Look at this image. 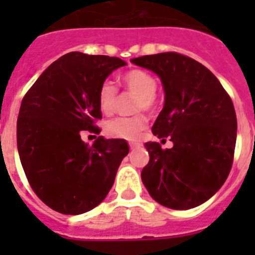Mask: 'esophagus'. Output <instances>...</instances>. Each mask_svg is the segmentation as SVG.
I'll return each instance as SVG.
<instances>
[{
	"label": "esophagus",
	"mask_w": 255,
	"mask_h": 255,
	"mask_svg": "<svg viewBox=\"0 0 255 255\" xmlns=\"http://www.w3.org/2000/svg\"><path fill=\"white\" fill-rule=\"evenodd\" d=\"M129 145H130V149H135V148H138L139 145H140V144L139 143H136V141H130L129 143Z\"/></svg>",
	"instance_id": "obj_1"
}]
</instances>
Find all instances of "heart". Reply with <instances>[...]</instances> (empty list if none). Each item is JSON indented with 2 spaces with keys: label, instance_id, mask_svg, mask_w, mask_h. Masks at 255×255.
<instances>
[{
  "label": "heart",
  "instance_id": "obj_1",
  "mask_svg": "<svg viewBox=\"0 0 255 255\" xmlns=\"http://www.w3.org/2000/svg\"><path fill=\"white\" fill-rule=\"evenodd\" d=\"M119 83L125 89L138 96L135 102L134 111H154L157 107L155 101V91H157V82L154 76L140 69L130 70L123 74L119 78ZM98 106L105 115L114 112L117 103V89L111 82H105L98 91ZM148 120L144 115H136L131 117H117L114 120L108 121L106 125L108 135L119 139H132L138 138V135L145 129Z\"/></svg>",
  "mask_w": 255,
  "mask_h": 255
}]
</instances>
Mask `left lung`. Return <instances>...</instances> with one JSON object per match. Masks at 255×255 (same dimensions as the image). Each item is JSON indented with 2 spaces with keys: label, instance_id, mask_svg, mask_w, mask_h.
Returning <instances> with one entry per match:
<instances>
[{
  "label": "left lung",
  "instance_id": "8db88e82",
  "mask_svg": "<svg viewBox=\"0 0 255 255\" xmlns=\"http://www.w3.org/2000/svg\"><path fill=\"white\" fill-rule=\"evenodd\" d=\"M131 62L161 79L164 106L152 132L173 143L170 149L145 143L149 162L141 181L167 208L200 206L220 190L233 166L238 130L233 101L218 79L188 56L164 52Z\"/></svg>",
  "mask_w": 255,
  "mask_h": 255
}]
</instances>
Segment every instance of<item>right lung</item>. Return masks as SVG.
Segmentation results:
<instances>
[{
    "instance_id": "add662e5",
    "label": "right lung",
    "mask_w": 255,
    "mask_h": 255,
    "mask_svg": "<svg viewBox=\"0 0 255 255\" xmlns=\"http://www.w3.org/2000/svg\"><path fill=\"white\" fill-rule=\"evenodd\" d=\"M126 62L82 52L66 53L44 70L22 98L16 125L17 150L31 189L49 208L82 215L107 197L121 161L124 139L98 136L93 145L83 130L100 134L98 91Z\"/></svg>"
}]
</instances>
